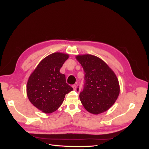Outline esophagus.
<instances>
[{"label":"esophagus","instance_id":"obj_1","mask_svg":"<svg viewBox=\"0 0 149 149\" xmlns=\"http://www.w3.org/2000/svg\"><path fill=\"white\" fill-rule=\"evenodd\" d=\"M72 88H73L74 90H75L77 89V85H75V84L72 85Z\"/></svg>","mask_w":149,"mask_h":149}]
</instances>
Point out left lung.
<instances>
[{
	"instance_id": "obj_1",
	"label": "left lung",
	"mask_w": 149,
	"mask_h": 149,
	"mask_svg": "<svg viewBox=\"0 0 149 149\" xmlns=\"http://www.w3.org/2000/svg\"><path fill=\"white\" fill-rule=\"evenodd\" d=\"M84 72L80 99L84 107L93 114L103 113L115 102L120 93L118 80L106 63L92 55L76 57ZM77 91L79 92V88Z\"/></svg>"
}]
</instances>
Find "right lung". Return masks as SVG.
Wrapping results in <instances>:
<instances>
[{"instance_id":"obj_1","label":"right lung","mask_w":149,"mask_h":149,"mask_svg":"<svg viewBox=\"0 0 149 149\" xmlns=\"http://www.w3.org/2000/svg\"><path fill=\"white\" fill-rule=\"evenodd\" d=\"M68 54L56 52L47 56L30 75L26 86L30 102L46 113L56 111L61 105L66 94L73 90L67 84L60 68L68 58Z\"/></svg>"}]
</instances>
